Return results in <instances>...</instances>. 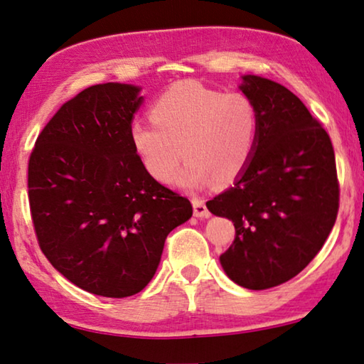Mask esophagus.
Masks as SVG:
<instances>
[{
    "label": "esophagus",
    "instance_id": "1",
    "mask_svg": "<svg viewBox=\"0 0 364 364\" xmlns=\"http://www.w3.org/2000/svg\"><path fill=\"white\" fill-rule=\"evenodd\" d=\"M193 207H194V215L197 218H208V217H210V212H208V208L205 207L204 200L194 199Z\"/></svg>",
    "mask_w": 364,
    "mask_h": 364
}]
</instances>
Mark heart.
Returning a JSON list of instances; mask_svg holds the SVG:
<instances>
[{
  "label": "heart",
  "mask_w": 364,
  "mask_h": 364,
  "mask_svg": "<svg viewBox=\"0 0 364 364\" xmlns=\"http://www.w3.org/2000/svg\"><path fill=\"white\" fill-rule=\"evenodd\" d=\"M151 120H134L130 141L154 180L171 183L183 157L188 160L176 184L197 191L215 180H237L254 157L258 112L241 91L221 93L197 83H180L159 97Z\"/></svg>",
  "instance_id": "heart-1"
}]
</instances>
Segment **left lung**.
Returning a JSON list of instances; mask_svg holds the SVG:
<instances>
[{"label": "left lung", "mask_w": 364, "mask_h": 364, "mask_svg": "<svg viewBox=\"0 0 364 364\" xmlns=\"http://www.w3.org/2000/svg\"><path fill=\"white\" fill-rule=\"evenodd\" d=\"M239 88L257 107V147L234 186L207 208L236 228L220 255L228 278L263 291L297 276L328 239L338 210L336 157L321 123L286 86L244 75Z\"/></svg>", "instance_id": "obj_1"}]
</instances>
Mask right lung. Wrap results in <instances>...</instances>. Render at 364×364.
Returning a JSON list of instances; mask_svg holds the SVG:
<instances>
[{"mask_svg": "<svg viewBox=\"0 0 364 364\" xmlns=\"http://www.w3.org/2000/svg\"><path fill=\"white\" fill-rule=\"evenodd\" d=\"M139 86L102 83L60 107L28 160L40 249L86 292L123 299L156 274L168 232L193 205L147 173L130 141Z\"/></svg>", "mask_w": 364, "mask_h": 364, "instance_id": "obj_1", "label": "right lung"}]
</instances>
